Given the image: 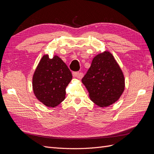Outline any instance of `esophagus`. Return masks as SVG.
Returning a JSON list of instances; mask_svg holds the SVG:
<instances>
[{"label": "esophagus", "instance_id": "1", "mask_svg": "<svg viewBox=\"0 0 154 154\" xmlns=\"http://www.w3.org/2000/svg\"><path fill=\"white\" fill-rule=\"evenodd\" d=\"M72 76L74 78H77L80 79L83 77V74L82 72H74L72 73Z\"/></svg>", "mask_w": 154, "mask_h": 154}]
</instances>
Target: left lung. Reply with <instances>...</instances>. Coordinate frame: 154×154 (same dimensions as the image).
Returning <instances> with one entry per match:
<instances>
[{"instance_id":"obj_1","label":"left lung","mask_w":154,"mask_h":154,"mask_svg":"<svg viewBox=\"0 0 154 154\" xmlns=\"http://www.w3.org/2000/svg\"><path fill=\"white\" fill-rule=\"evenodd\" d=\"M92 101L100 107L114 104L125 89V77L114 56L105 51L93 58L82 80Z\"/></svg>"}]
</instances>
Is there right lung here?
Instances as JSON below:
<instances>
[{"label":"right lung","mask_w":154,"mask_h":154,"mask_svg":"<svg viewBox=\"0 0 154 154\" xmlns=\"http://www.w3.org/2000/svg\"><path fill=\"white\" fill-rule=\"evenodd\" d=\"M72 76L67 65L57 55H44L32 76L34 94L42 103L55 107L66 98V88Z\"/></svg>","instance_id":"add662e5"}]
</instances>
